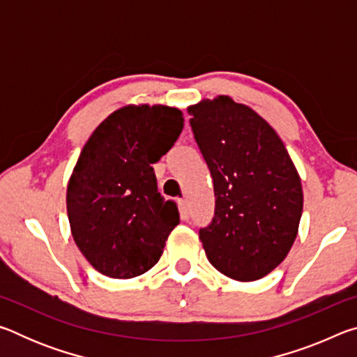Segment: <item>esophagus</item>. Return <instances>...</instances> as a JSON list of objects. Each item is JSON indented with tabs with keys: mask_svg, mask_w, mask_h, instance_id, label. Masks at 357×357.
<instances>
[{
	"mask_svg": "<svg viewBox=\"0 0 357 357\" xmlns=\"http://www.w3.org/2000/svg\"><path fill=\"white\" fill-rule=\"evenodd\" d=\"M178 206H179L181 217H183V219H187V217H189V203H187V200H184V198H179Z\"/></svg>",
	"mask_w": 357,
	"mask_h": 357,
	"instance_id": "34e87169",
	"label": "esophagus"
}]
</instances>
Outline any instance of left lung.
I'll use <instances>...</instances> for the list:
<instances>
[{
  "label": "left lung",
  "mask_w": 357,
  "mask_h": 357,
  "mask_svg": "<svg viewBox=\"0 0 357 357\" xmlns=\"http://www.w3.org/2000/svg\"><path fill=\"white\" fill-rule=\"evenodd\" d=\"M214 183L213 222L200 229L209 263L233 280L268 275L298 236L302 185L277 132L228 96L187 108Z\"/></svg>",
  "instance_id": "1"
}]
</instances>
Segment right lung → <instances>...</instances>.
I'll return each instance as SVG.
<instances>
[{
  "label": "right lung",
  "mask_w": 357,
  "mask_h": 357,
  "mask_svg": "<svg viewBox=\"0 0 357 357\" xmlns=\"http://www.w3.org/2000/svg\"><path fill=\"white\" fill-rule=\"evenodd\" d=\"M183 128L178 108L126 105L83 146L66 203L75 244L100 274L132 279L159 261L179 213L157 192L153 164Z\"/></svg>",
  "instance_id": "1"
}]
</instances>
